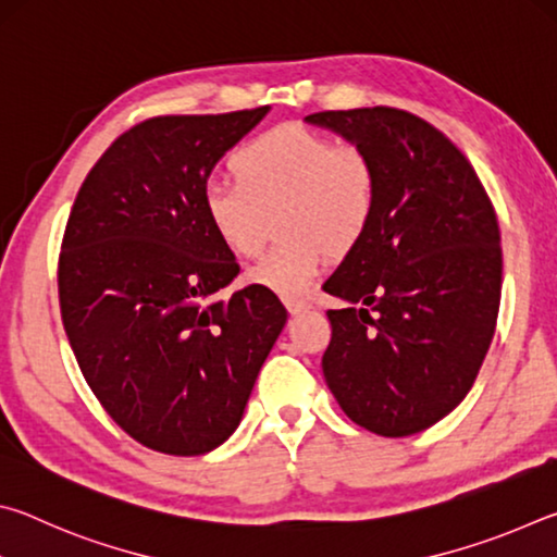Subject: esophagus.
Wrapping results in <instances>:
<instances>
[{
  "instance_id": "1",
  "label": "esophagus",
  "mask_w": 557,
  "mask_h": 557,
  "mask_svg": "<svg viewBox=\"0 0 557 557\" xmlns=\"http://www.w3.org/2000/svg\"><path fill=\"white\" fill-rule=\"evenodd\" d=\"M285 307L289 314H301V312H307V309H312V305L305 299H285Z\"/></svg>"
}]
</instances>
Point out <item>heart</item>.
Wrapping results in <instances>:
<instances>
[{
    "instance_id": "1",
    "label": "heart",
    "mask_w": 557,
    "mask_h": 557,
    "mask_svg": "<svg viewBox=\"0 0 557 557\" xmlns=\"http://www.w3.org/2000/svg\"><path fill=\"white\" fill-rule=\"evenodd\" d=\"M235 178L203 186V215L225 248L258 258L265 248L270 213L285 235L256 268L252 285L297 297L322 275L329 258L348 256L363 243L379 209V174L356 145H334L314 129L282 125L238 147Z\"/></svg>"
}]
</instances>
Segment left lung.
Instances as JSON below:
<instances>
[{
  "label": "left lung",
  "mask_w": 557,
  "mask_h": 557,
  "mask_svg": "<svg viewBox=\"0 0 557 557\" xmlns=\"http://www.w3.org/2000/svg\"><path fill=\"white\" fill-rule=\"evenodd\" d=\"M307 122L371 157L379 209L363 243L324 282L322 371L356 425L383 437L428 430L465 400L502 301V233L469 159L412 112L326 110Z\"/></svg>",
  "instance_id": "1"
}]
</instances>
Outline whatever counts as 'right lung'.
<instances>
[{"label":"right lung","instance_id":"add662e5","mask_svg":"<svg viewBox=\"0 0 557 557\" xmlns=\"http://www.w3.org/2000/svg\"><path fill=\"white\" fill-rule=\"evenodd\" d=\"M265 108L145 120L83 182L59 258L61 319L83 379L139 445L206 455L240 425L287 309L250 285L203 215V186Z\"/></svg>","mask_w":557,"mask_h":557}]
</instances>
